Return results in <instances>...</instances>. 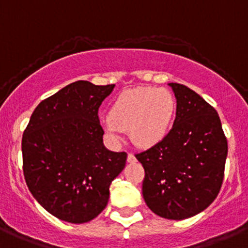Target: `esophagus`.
Instances as JSON below:
<instances>
[{"label":"esophagus","instance_id":"obj_1","mask_svg":"<svg viewBox=\"0 0 248 248\" xmlns=\"http://www.w3.org/2000/svg\"><path fill=\"white\" fill-rule=\"evenodd\" d=\"M127 161H128V163H136L137 159H136V156L133 155L132 153H128V155H127Z\"/></svg>","mask_w":248,"mask_h":248}]
</instances>
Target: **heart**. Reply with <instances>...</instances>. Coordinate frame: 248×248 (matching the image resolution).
Returning <instances> with one entry per match:
<instances>
[{
    "instance_id": "1",
    "label": "heart",
    "mask_w": 248,
    "mask_h": 248,
    "mask_svg": "<svg viewBox=\"0 0 248 248\" xmlns=\"http://www.w3.org/2000/svg\"><path fill=\"white\" fill-rule=\"evenodd\" d=\"M176 111L172 93L164 88L138 87L120 93L113 100L110 116L101 121L111 140H119L122 129L140 148H150L164 140Z\"/></svg>"
}]
</instances>
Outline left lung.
Masks as SVG:
<instances>
[{
    "instance_id": "left-lung-1",
    "label": "left lung",
    "mask_w": 248,
    "mask_h": 248,
    "mask_svg": "<svg viewBox=\"0 0 248 248\" xmlns=\"http://www.w3.org/2000/svg\"><path fill=\"white\" fill-rule=\"evenodd\" d=\"M176 119L166 137L136 154L143 165V198L156 215L182 220L203 212L220 191L228 140L214 108L197 93L169 83Z\"/></svg>"
}]
</instances>
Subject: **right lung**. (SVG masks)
I'll return each instance as SVG.
<instances>
[{
  "label": "right lung",
  "mask_w": 248,
  "mask_h": 248,
  "mask_svg": "<svg viewBox=\"0 0 248 248\" xmlns=\"http://www.w3.org/2000/svg\"><path fill=\"white\" fill-rule=\"evenodd\" d=\"M113 88L71 83L36 106L23 133L28 188L61 220L82 224L96 218L108 204L111 182L126 165V153L104 145L98 116Z\"/></svg>",
  "instance_id": "add662e5"
}]
</instances>
